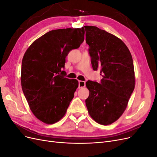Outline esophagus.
Instances as JSON below:
<instances>
[{"mask_svg":"<svg viewBox=\"0 0 157 157\" xmlns=\"http://www.w3.org/2000/svg\"><path fill=\"white\" fill-rule=\"evenodd\" d=\"M86 85V83H85L84 81H82V80H79L78 81V88H84Z\"/></svg>","mask_w":157,"mask_h":157,"instance_id":"obj_1","label":"esophagus"}]
</instances>
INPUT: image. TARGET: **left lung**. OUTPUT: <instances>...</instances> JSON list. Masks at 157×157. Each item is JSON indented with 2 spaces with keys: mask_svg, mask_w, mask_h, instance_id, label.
Returning <instances> with one entry per match:
<instances>
[{
  "mask_svg": "<svg viewBox=\"0 0 157 157\" xmlns=\"http://www.w3.org/2000/svg\"><path fill=\"white\" fill-rule=\"evenodd\" d=\"M84 28V27H83ZM93 69H100L101 82L88 80L89 115L98 124L117 121L126 110L135 88V73L129 49L121 39L94 26H84Z\"/></svg>",
  "mask_w": 157,
  "mask_h": 157,
  "instance_id": "8db88e82",
  "label": "left lung"
}]
</instances>
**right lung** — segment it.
<instances>
[{
	"mask_svg": "<svg viewBox=\"0 0 157 157\" xmlns=\"http://www.w3.org/2000/svg\"><path fill=\"white\" fill-rule=\"evenodd\" d=\"M83 27L52 30L35 40L23 56L21 71L23 92L31 111L47 124L58 122L67 112L78 86L64 77L65 58L84 40Z\"/></svg>",
	"mask_w": 157,
	"mask_h": 157,
	"instance_id": "obj_1",
	"label": "right lung"
}]
</instances>
